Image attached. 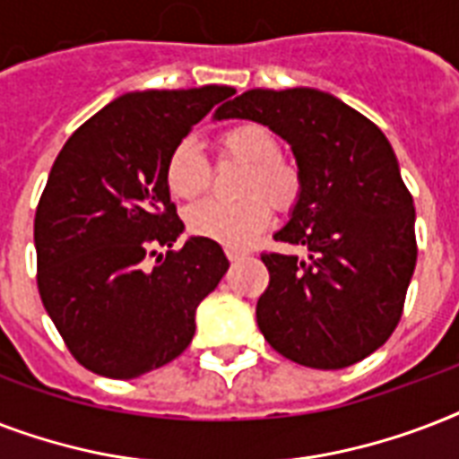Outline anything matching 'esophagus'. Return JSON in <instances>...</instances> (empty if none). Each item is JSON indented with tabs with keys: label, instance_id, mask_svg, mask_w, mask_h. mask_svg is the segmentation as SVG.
Returning <instances> with one entry per match:
<instances>
[{
	"label": "esophagus",
	"instance_id": "esophagus-1",
	"mask_svg": "<svg viewBox=\"0 0 459 459\" xmlns=\"http://www.w3.org/2000/svg\"><path fill=\"white\" fill-rule=\"evenodd\" d=\"M226 257H229V262H238V259L247 257V252L236 250V247H226Z\"/></svg>",
	"mask_w": 459,
	"mask_h": 459
}]
</instances>
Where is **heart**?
<instances>
[{"mask_svg": "<svg viewBox=\"0 0 459 459\" xmlns=\"http://www.w3.org/2000/svg\"><path fill=\"white\" fill-rule=\"evenodd\" d=\"M221 157L247 164L243 202L207 200L187 212L190 233L226 247L250 245L272 221L273 204L290 212L302 195V173L290 159L281 157L279 138L262 124H240L219 135ZM166 186L178 200H197L209 190L212 164L193 138L180 140L166 159Z\"/></svg>", "mask_w": 459, "mask_h": 459, "instance_id": "1", "label": "heart"}]
</instances>
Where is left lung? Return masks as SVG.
I'll use <instances>...</instances> for the list:
<instances>
[{"instance_id": "left-lung-1", "label": "left lung", "mask_w": 459, "mask_h": 459, "mask_svg": "<svg viewBox=\"0 0 459 459\" xmlns=\"http://www.w3.org/2000/svg\"><path fill=\"white\" fill-rule=\"evenodd\" d=\"M288 140L302 195L276 240L307 257L264 252L269 286L257 324L276 352L312 369H342L398 326L417 264L414 202L385 135L312 88L247 90L216 111Z\"/></svg>"}]
</instances>
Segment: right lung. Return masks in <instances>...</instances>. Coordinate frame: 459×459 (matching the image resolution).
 <instances>
[{"label": "right lung", "mask_w": 459, "mask_h": 459, "mask_svg": "<svg viewBox=\"0 0 459 459\" xmlns=\"http://www.w3.org/2000/svg\"><path fill=\"white\" fill-rule=\"evenodd\" d=\"M230 95L226 85L128 92L54 161L35 212L38 290L68 352L100 377L135 378L176 359L197 305L229 272L214 240L171 250L183 221L164 171L173 147Z\"/></svg>", "instance_id": "obj_1"}]
</instances>
